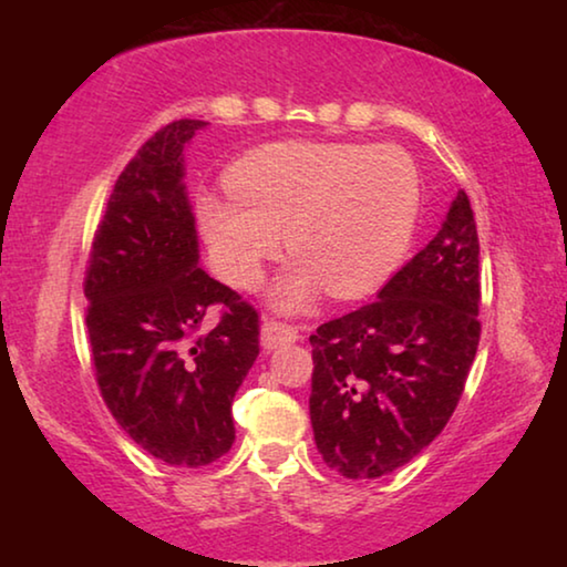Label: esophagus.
I'll return each mask as SVG.
<instances>
[{"label":"esophagus","instance_id":"esophagus-1","mask_svg":"<svg viewBox=\"0 0 567 567\" xmlns=\"http://www.w3.org/2000/svg\"><path fill=\"white\" fill-rule=\"evenodd\" d=\"M260 340H262L265 350H277V348H282V344H290L295 340H300V332H297L295 324H287V322L267 318L262 322V338Z\"/></svg>","mask_w":567,"mask_h":567}]
</instances>
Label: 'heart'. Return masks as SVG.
Listing matches in <instances>:
<instances>
[{
  "mask_svg": "<svg viewBox=\"0 0 567 567\" xmlns=\"http://www.w3.org/2000/svg\"><path fill=\"white\" fill-rule=\"evenodd\" d=\"M225 187L197 197L217 270L255 290L285 235L300 262L272 287L282 310H307L322 287L340 300L380 290L410 252L422 197L405 150L362 142H275L237 159Z\"/></svg>",
  "mask_w": 567,
  "mask_h": 567,
  "instance_id": "1",
  "label": "heart"
}]
</instances>
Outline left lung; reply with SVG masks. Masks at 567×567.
<instances>
[{
  "instance_id": "1",
  "label": "left lung",
  "mask_w": 567,
  "mask_h": 567,
  "mask_svg": "<svg viewBox=\"0 0 567 567\" xmlns=\"http://www.w3.org/2000/svg\"><path fill=\"white\" fill-rule=\"evenodd\" d=\"M480 243L463 189L443 229L378 300L310 334V420L324 463L388 475L443 433L480 342Z\"/></svg>"
}]
</instances>
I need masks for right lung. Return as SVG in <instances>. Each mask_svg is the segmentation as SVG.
I'll list each match as a JSON object with an SVG mask.
<instances>
[{
    "mask_svg": "<svg viewBox=\"0 0 567 567\" xmlns=\"http://www.w3.org/2000/svg\"><path fill=\"white\" fill-rule=\"evenodd\" d=\"M175 120L114 182L92 239L84 297L94 375L124 433L167 465L215 463L235 443L233 398L260 354V315L199 267ZM220 322L199 333L209 306Z\"/></svg>",
    "mask_w": 567,
    "mask_h": 567,
    "instance_id": "add662e5",
    "label": "right lung"
}]
</instances>
